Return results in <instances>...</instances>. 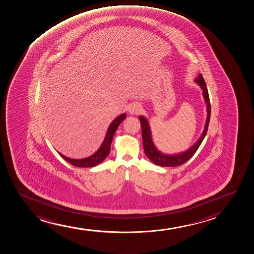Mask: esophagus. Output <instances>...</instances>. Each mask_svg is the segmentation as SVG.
I'll list each match as a JSON object with an SVG mask.
<instances>
[{"instance_id":"1","label":"esophagus","mask_w":254,"mask_h":254,"mask_svg":"<svg viewBox=\"0 0 254 254\" xmlns=\"http://www.w3.org/2000/svg\"><path fill=\"white\" fill-rule=\"evenodd\" d=\"M128 113L130 114H138L141 112V107L138 103H133L128 107Z\"/></svg>"}]
</instances>
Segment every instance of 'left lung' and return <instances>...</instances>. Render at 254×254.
<instances>
[{"label":"left lung","mask_w":254,"mask_h":254,"mask_svg":"<svg viewBox=\"0 0 254 254\" xmlns=\"http://www.w3.org/2000/svg\"><path fill=\"white\" fill-rule=\"evenodd\" d=\"M195 82L201 87L202 90V95L204 97L205 102L207 103V120L205 123L204 129L201 136L199 138L197 141L190 146L188 150L181 153H176V154H164L160 151H158L157 147L155 146L154 143L152 141V132L151 128L149 126L148 120H146L144 116L140 115L139 117L140 119V125H141V131H142L143 147L144 151L146 153V157L152 161V163L157 164L158 166L162 167H175L180 166L181 164L186 163L187 161L189 160L190 158L195 154L196 150L198 149L199 146L202 142L206 134H207V128L209 125L210 114H211V107H210L209 96H208V91H207V85L205 83L203 77L201 73L199 74L198 77L195 79Z\"/></svg>","instance_id":"1"}]
</instances>
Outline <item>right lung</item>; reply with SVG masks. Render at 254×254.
Segmentation results:
<instances>
[{"label": "right lung", "mask_w": 254, "mask_h": 254, "mask_svg": "<svg viewBox=\"0 0 254 254\" xmlns=\"http://www.w3.org/2000/svg\"><path fill=\"white\" fill-rule=\"evenodd\" d=\"M126 114H120V116L117 117L116 119L110 124L108 127V131L106 134L105 139L102 142V146L96 151L94 154L91 155L88 158H81V159H73V158H67L64 155L61 154L59 152V155L67 163L72 164L73 166L79 167V168H91L96 166L104 160L110 152L111 148V143L114 138V134L116 132L117 128L119 127L123 120L126 119Z\"/></svg>", "instance_id": "add662e5"}]
</instances>
